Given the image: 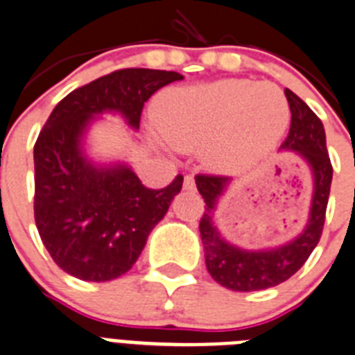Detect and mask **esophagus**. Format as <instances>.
Returning a JSON list of instances; mask_svg holds the SVG:
<instances>
[{
  "label": "esophagus",
  "instance_id": "obj_1",
  "mask_svg": "<svg viewBox=\"0 0 355 355\" xmlns=\"http://www.w3.org/2000/svg\"><path fill=\"white\" fill-rule=\"evenodd\" d=\"M195 177H193V175H186V177H184V189H186V191H195Z\"/></svg>",
  "mask_w": 355,
  "mask_h": 355
}]
</instances>
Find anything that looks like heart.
<instances>
[{
    "label": "heart",
    "mask_w": 355,
    "mask_h": 355,
    "mask_svg": "<svg viewBox=\"0 0 355 355\" xmlns=\"http://www.w3.org/2000/svg\"><path fill=\"white\" fill-rule=\"evenodd\" d=\"M153 119L160 137L180 151L204 148L216 171H240L265 159L291 122L285 94L270 83L222 79L164 92Z\"/></svg>",
    "instance_id": "1"
}]
</instances>
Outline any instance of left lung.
<instances>
[{"label": "left lung", "instance_id": "8db88e82", "mask_svg": "<svg viewBox=\"0 0 355 355\" xmlns=\"http://www.w3.org/2000/svg\"><path fill=\"white\" fill-rule=\"evenodd\" d=\"M285 97L291 106V130L282 142V150L296 151L309 164L314 178L311 214L300 236L285 245L265 251H243L231 245L220 236L213 222L214 205L231 178L222 175L195 177L198 193L205 202V211L198 225L205 265L216 284L238 293H251L284 284L302 269L323 233L332 184V164L327 151L323 122L294 92L285 90Z\"/></svg>", "mask_w": 355, "mask_h": 355}]
</instances>
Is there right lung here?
Wrapping results in <instances>:
<instances>
[{"label": "right lung", "instance_id": "right-lung-1", "mask_svg": "<svg viewBox=\"0 0 355 355\" xmlns=\"http://www.w3.org/2000/svg\"><path fill=\"white\" fill-rule=\"evenodd\" d=\"M177 71L124 68L70 92L34 146V218L41 242L64 272L110 282L132 269L151 229L168 213L184 177L150 189L128 166L88 162L81 142L94 115L119 112L139 128L144 103Z\"/></svg>", "mask_w": 355, "mask_h": 355}]
</instances>
